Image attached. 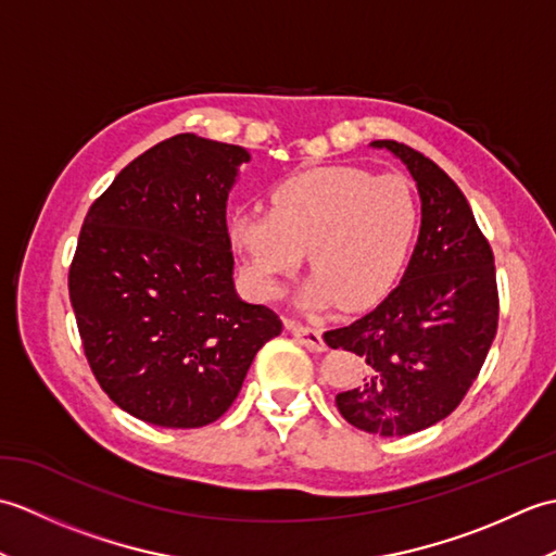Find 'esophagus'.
Returning <instances> with one entry per match:
<instances>
[{
    "label": "esophagus",
    "mask_w": 556,
    "mask_h": 556,
    "mask_svg": "<svg viewBox=\"0 0 556 556\" xmlns=\"http://www.w3.org/2000/svg\"><path fill=\"white\" fill-rule=\"evenodd\" d=\"M287 329L289 332L296 337L301 344L305 346V349H311V351H325V341H323V332L320 329H315V327H308V325H301V323H296V320H287Z\"/></svg>",
    "instance_id": "obj_1"
}]
</instances>
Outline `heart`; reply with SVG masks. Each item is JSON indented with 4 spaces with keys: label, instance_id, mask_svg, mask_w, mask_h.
I'll return each instance as SVG.
<instances>
[{
    "label": "heart",
    "instance_id": "obj_1",
    "mask_svg": "<svg viewBox=\"0 0 556 556\" xmlns=\"http://www.w3.org/2000/svg\"><path fill=\"white\" fill-rule=\"evenodd\" d=\"M267 210H239L229 241L260 296L275 299L308 251L315 279L305 303L346 311L382 301L416 241L420 210L406 179L356 167L287 176L271 186Z\"/></svg>",
    "mask_w": 556,
    "mask_h": 556
}]
</instances>
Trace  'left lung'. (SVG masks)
<instances>
[{
    "mask_svg": "<svg viewBox=\"0 0 556 556\" xmlns=\"http://www.w3.org/2000/svg\"><path fill=\"white\" fill-rule=\"evenodd\" d=\"M418 184L422 227L401 285L368 315L329 329L325 344L356 353L363 375L337 394L353 428L406 437L452 413L488 358L500 325L494 255L466 195L444 169L396 140H375Z\"/></svg>",
    "mask_w": 556,
    "mask_h": 556,
    "instance_id": "left-lung-1",
    "label": "left lung"
}]
</instances>
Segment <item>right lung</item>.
I'll list each match as a JSON object with an SVG mask.
<instances>
[{"label":"right lung","instance_id":"add662e5","mask_svg":"<svg viewBox=\"0 0 556 556\" xmlns=\"http://www.w3.org/2000/svg\"><path fill=\"white\" fill-rule=\"evenodd\" d=\"M239 146L179 134L146 150L90 205L68 299L92 375L116 406L160 428L229 410L279 315L233 291L227 195Z\"/></svg>","mask_w":556,"mask_h":556}]
</instances>
